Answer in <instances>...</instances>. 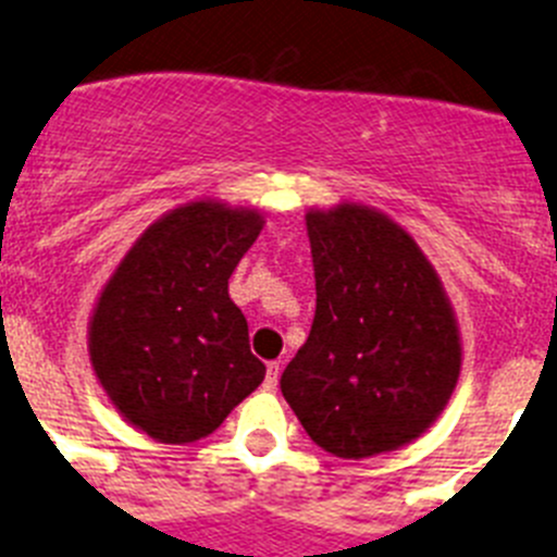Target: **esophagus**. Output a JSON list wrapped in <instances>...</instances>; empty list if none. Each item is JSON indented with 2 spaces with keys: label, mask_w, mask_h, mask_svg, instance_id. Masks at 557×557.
<instances>
[{
  "label": "esophagus",
  "mask_w": 557,
  "mask_h": 557,
  "mask_svg": "<svg viewBox=\"0 0 557 557\" xmlns=\"http://www.w3.org/2000/svg\"><path fill=\"white\" fill-rule=\"evenodd\" d=\"M278 372H282V364H278V361H270L268 375H264V389H275V384H278Z\"/></svg>",
  "instance_id": "esophagus-1"
}]
</instances>
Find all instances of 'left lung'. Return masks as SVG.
Segmentation results:
<instances>
[{"instance_id":"left-lung-1","label":"left lung","mask_w":557,"mask_h":557,"mask_svg":"<svg viewBox=\"0 0 557 557\" xmlns=\"http://www.w3.org/2000/svg\"><path fill=\"white\" fill-rule=\"evenodd\" d=\"M314 309L282 395L314 445L339 458L395 450L450 400L461 370L453 309L417 243L372 209L306 215Z\"/></svg>"}]
</instances>
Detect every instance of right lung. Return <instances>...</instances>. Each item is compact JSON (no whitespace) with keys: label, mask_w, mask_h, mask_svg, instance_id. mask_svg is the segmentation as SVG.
<instances>
[{"label":"right lung","mask_w":557,"mask_h":557,"mask_svg":"<svg viewBox=\"0 0 557 557\" xmlns=\"http://www.w3.org/2000/svg\"><path fill=\"white\" fill-rule=\"evenodd\" d=\"M262 232L248 209L196 201L149 228L101 293L90 361L121 414L165 445L209 436L264 379L228 278Z\"/></svg>","instance_id":"right-lung-1"}]
</instances>
